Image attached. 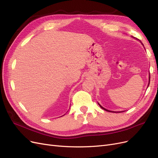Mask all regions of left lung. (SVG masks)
<instances>
[{
    "label": "left lung",
    "mask_w": 158,
    "mask_h": 158,
    "mask_svg": "<svg viewBox=\"0 0 158 158\" xmlns=\"http://www.w3.org/2000/svg\"><path fill=\"white\" fill-rule=\"evenodd\" d=\"M150 78V77H149ZM149 82H150V81H149ZM149 84H150V83H149ZM99 106H100V107H101V108H102L103 109H104V110H106V111H109V112H114V111H109V110H107V109H105V108H103V107H102L101 106H100V105H99ZM114 113H115V112H114ZM117 113H120V112H117Z\"/></svg>",
    "instance_id": "8db88e82"
}]
</instances>
